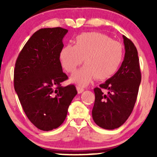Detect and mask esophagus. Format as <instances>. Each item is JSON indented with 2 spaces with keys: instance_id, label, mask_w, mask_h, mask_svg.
Listing matches in <instances>:
<instances>
[{
  "instance_id": "34e87169",
  "label": "esophagus",
  "mask_w": 157,
  "mask_h": 157,
  "mask_svg": "<svg viewBox=\"0 0 157 157\" xmlns=\"http://www.w3.org/2000/svg\"><path fill=\"white\" fill-rule=\"evenodd\" d=\"M77 92H78V94H81L84 91V89L83 88L80 87V86H77Z\"/></svg>"
}]
</instances>
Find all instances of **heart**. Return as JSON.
<instances>
[{"label":"heart","instance_id":"1","mask_svg":"<svg viewBox=\"0 0 157 157\" xmlns=\"http://www.w3.org/2000/svg\"><path fill=\"white\" fill-rule=\"evenodd\" d=\"M123 59L122 45L99 32L82 33L76 37L75 46H64L60 60L67 72L73 73L84 60L86 64L71 77L74 83L85 86L96 77L105 80L114 75Z\"/></svg>","mask_w":157,"mask_h":157}]
</instances>
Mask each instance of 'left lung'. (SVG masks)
I'll return each instance as SVG.
<instances>
[{
  "mask_svg": "<svg viewBox=\"0 0 157 157\" xmlns=\"http://www.w3.org/2000/svg\"><path fill=\"white\" fill-rule=\"evenodd\" d=\"M122 37L125 53L121 66L113 76L94 89L93 120L97 125L108 130L120 127L129 117L141 82L137 50L131 40L124 35ZM103 89L107 92L103 93Z\"/></svg>",
  "mask_w": 157,
  "mask_h": 157,
  "instance_id": "obj_1",
  "label": "left lung"
}]
</instances>
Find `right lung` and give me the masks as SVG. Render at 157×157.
<instances>
[{
	"label": "right lung",
	"instance_id": "right-lung-1",
	"mask_svg": "<svg viewBox=\"0 0 157 157\" xmlns=\"http://www.w3.org/2000/svg\"><path fill=\"white\" fill-rule=\"evenodd\" d=\"M67 32L61 27L40 29L29 39L16 60L15 90L27 117L40 130L58 128L77 94L74 85L61 86L68 79L60 60Z\"/></svg>",
	"mask_w": 157,
	"mask_h": 157
}]
</instances>
